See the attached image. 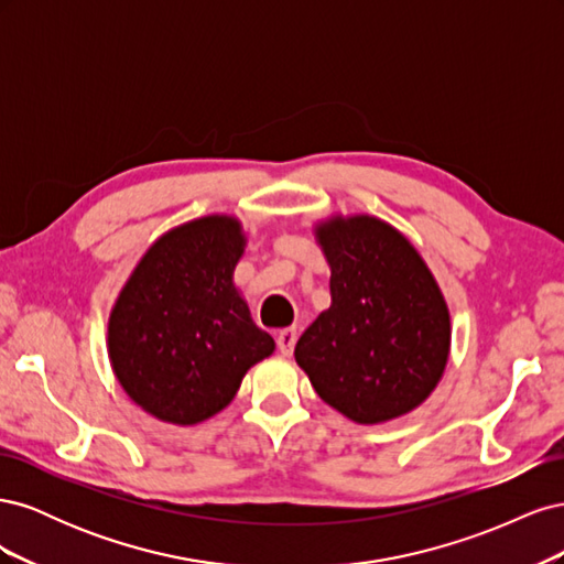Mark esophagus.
I'll return each instance as SVG.
<instances>
[{
	"mask_svg": "<svg viewBox=\"0 0 564 564\" xmlns=\"http://www.w3.org/2000/svg\"><path fill=\"white\" fill-rule=\"evenodd\" d=\"M296 346V329H282L278 334V348L282 355H292Z\"/></svg>",
	"mask_w": 564,
	"mask_h": 564,
	"instance_id": "1",
	"label": "esophagus"
}]
</instances>
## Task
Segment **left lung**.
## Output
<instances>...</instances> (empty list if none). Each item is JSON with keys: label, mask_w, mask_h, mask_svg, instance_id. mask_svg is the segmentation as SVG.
<instances>
[{"label": "left lung", "mask_w": 564, "mask_h": 564, "mask_svg": "<svg viewBox=\"0 0 564 564\" xmlns=\"http://www.w3.org/2000/svg\"><path fill=\"white\" fill-rule=\"evenodd\" d=\"M315 235L332 268V305L299 338V367L355 423L412 412L449 357V311L433 272L373 216H336Z\"/></svg>", "instance_id": "8db88e82"}]
</instances>
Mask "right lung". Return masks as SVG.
Here are the masks:
<instances>
[{
    "mask_svg": "<svg viewBox=\"0 0 564 564\" xmlns=\"http://www.w3.org/2000/svg\"><path fill=\"white\" fill-rule=\"evenodd\" d=\"M237 218L204 216L162 235L131 272L108 322L127 395L160 421L195 425L228 406L249 367L275 350L232 284Z\"/></svg>",
    "mask_w": 564,
    "mask_h": 564,
    "instance_id": "right-lung-1",
    "label": "right lung"
}]
</instances>
